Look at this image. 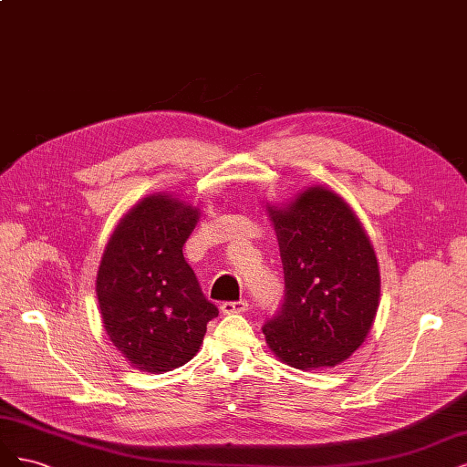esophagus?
Segmentation results:
<instances>
[{
    "mask_svg": "<svg viewBox=\"0 0 467 467\" xmlns=\"http://www.w3.org/2000/svg\"><path fill=\"white\" fill-rule=\"evenodd\" d=\"M248 300L240 298V300H227V303L221 305V312L223 314H240L248 310Z\"/></svg>",
    "mask_w": 467,
    "mask_h": 467,
    "instance_id": "obj_1",
    "label": "esophagus"
}]
</instances>
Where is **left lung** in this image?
Wrapping results in <instances>:
<instances>
[{"mask_svg":"<svg viewBox=\"0 0 467 467\" xmlns=\"http://www.w3.org/2000/svg\"><path fill=\"white\" fill-rule=\"evenodd\" d=\"M279 240L285 298L264 324L283 363L336 367L365 341L380 298L370 240L337 193L310 188L287 209H269Z\"/></svg>","mask_w":467,"mask_h":467,"instance_id":"1","label":"left lung"}]
</instances>
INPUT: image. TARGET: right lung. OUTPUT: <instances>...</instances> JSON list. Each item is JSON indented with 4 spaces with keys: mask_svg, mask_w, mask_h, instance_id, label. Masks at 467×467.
I'll return each instance as SVG.
<instances>
[{
    "mask_svg": "<svg viewBox=\"0 0 467 467\" xmlns=\"http://www.w3.org/2000/svg\"><path fill=\"white\" fill-rule=\"evenodd\" d=\"M195 223L198 209L149 195L119 221L104 250L97 275L102 322L114 348L140 370L186 365L219 314L182 254Z\"/></svg>",
    "mask_w": 467,
    "mask_h": 467,
    "instance_id": "add662e5",
    "label": "right lung"
}]
</instances>
